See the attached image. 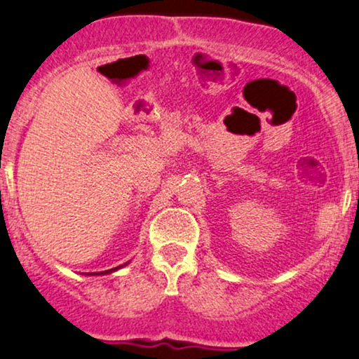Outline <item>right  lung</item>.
I'll list each match as a JSON object with an SVG mask.
<instances>
[{
  "label": "right lung",
  "mask_w": 359,
  "mask_h": 359,
  "mask_svg": "<svg viewBox=\"0 0 359 359\" xmlns=\"http://www.w3.org/2000/svg\"><path fill=\"white\" fill-rule=\"evenodd\" d=\"M125 265H126V263H125ZM121 266H116V269H111V270H106V271H100V273H89V275H106V273H111V271H116L118 269H121Z\"/></svg>",
  "instance_id": "1"
}]
</instances>
